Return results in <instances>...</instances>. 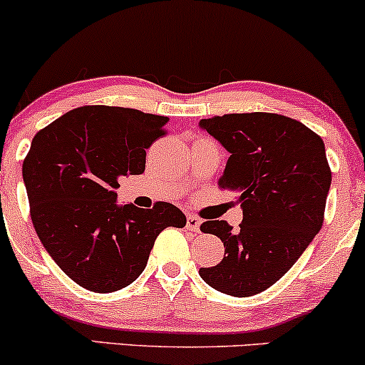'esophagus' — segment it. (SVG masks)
Instances as JSON below:
<instances>
[{
    "label": "esophagus",
    "mask_w": 365,
    "mask_h": 365,
    "mask_svg": "<svg viewBox=\"0 0 365 365\" xmlns=\"http://www.w3.org/2000/svg\"><path fill=\"white\" fill-rule=\"evenodd\" d=\"M200 223H202V221H200L197 216H194V215L187 216V230H188V232H199Z\"/></svg>",
    "instance_id": "esophagus-1"
}]
</instances>
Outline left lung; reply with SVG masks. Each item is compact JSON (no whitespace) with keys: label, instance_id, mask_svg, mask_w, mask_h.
I'll use <instances>...</instances> for the list:
<instances>
[{"label":"left lung","instance_id":"obj_1","mask_svg":"<svg viewBox=\"0 0 365 365\" xmlns=\"http://www.w3.org/2000/svg\"><path fill=\"white\" fill-rule=\"evenodd\" d=\"M199 127L230 153L220 187L235 192L244 212L238 232L226 221L200 226L221 238L225 257L199 274L226 295H255L278 282L319 233L331 187L324 142L274 113H233Z\"/></svg>","mask_w":365,"mask_h":365}]
</instances>
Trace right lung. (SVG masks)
Listing matches in <instances>:
<instances>
[{"mask_svg":"<svg viewBox=\"0 0 365 365\" xmlns=\"http://www.w3.org/2000/svg\"><path fill=\"white\" fill-rule=\"evenodd\" d=\"M168 116L82 106L36 133L22 166L31 217L44 249L75 283L111 293L139 278L154 240L187 217L170 202H116L118 178L145 170V149Z\"/></svg>","mask_w":365,"mask_h":365,"instance_id":"1","label":"right lung"}]
</instances>
